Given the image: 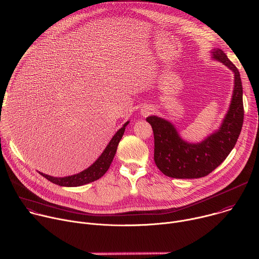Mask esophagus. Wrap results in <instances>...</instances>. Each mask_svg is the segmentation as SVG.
<instances>
[{"instance_id": "34e87169", "label": "esophagus", "mask_w": 259, "mask_h": 259, "mask_svg": "<svg viewBox=\"0 0 259 259\" xmlns=\"http://www.w3.org/2000/svg\"><path fill=\"white\" fill-rule=\"evenodd\" d=\"M149 114V111L148 110H145L144 112H143V115H148Z\"/></svg>"}]
</instances>
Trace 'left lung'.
<instances>
[{"label":"left lung","mask_w":259,"mask_h":259,"mask_svg":"<svg viewBox=\"0 0 259 259\" xmlns=\"http://www.w3.org/2000/svg\"><path fill=\"white\" fill-rule=\"evenodd\" d=\"M213 58L235 73V88L230 110L219 132L199 144L183 141L175 126L157 116H149L154 134V161L162 174L175 179H198L212 172L230 154L240 136L243 120V88L238 68L221 49Z\"/></svg>","instance_id":"left-lung-1"}]
</instances>
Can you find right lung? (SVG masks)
<instances>
[{
  "label": "right lung",
  "mask_w": 259,
  "mask_h": 259,
  "mask_svg": "<svg viewBox=\"0 0 259 259\" xmlns=\"http://www.w3.org/2000/svg\"><path fill=\"white\" fill-rule=\"evenodd\" d=\"M127 123L128 121L125 122L124 125L117 131V133L113 136L110 143L108 144L104 152L102 153L101 156L96 160V162L93 165H91L85 170L77 175L66 177V178H53V177L44 175L41 172H39V175H41L44 178H46L48 181L52 182L53 184L63 186V187H78V186H82L99 180L100 178H102L105 175V172L110 167V164L114 158V155L117 150V146L124 134L125 126L127 125Z\"/></svg>",
  "instance_id": "obj_1"
}]
</instances>
